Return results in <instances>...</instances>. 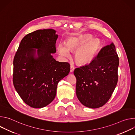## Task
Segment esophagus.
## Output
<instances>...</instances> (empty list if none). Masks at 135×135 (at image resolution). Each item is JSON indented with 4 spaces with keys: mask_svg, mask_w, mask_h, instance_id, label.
<instances>
[{
    "mask_svg": "<svg viewBox=\"0 0 135 135\" xmlns=\"http://www.w3.org/2000/svg\"><path fill=\"white\" fill-rule=\"evenodd\" d=\"M74 69H75V67L74 65H70V72H73L74 70Z\"/></svg>",
    "mask_w": 135,
    "mask_h": 135,
    "instance_id": "esophagus-1",
    "label": "esophagus"
}]
</instances>
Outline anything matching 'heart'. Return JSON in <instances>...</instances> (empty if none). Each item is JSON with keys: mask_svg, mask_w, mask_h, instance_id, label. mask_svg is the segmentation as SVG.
I'll use <instances>...</instances> for the list:
<instances>
[{"mask_svg": "<svg viewBox=\"0 0 135 135\" xmlns=\"http://www.w3.org/2000/svg\"><path fill=\"white\" fill-rule=\"evenodd\" d=\"M91 38V37L90 36L73 38L68 40L66 44H59L57 47L58 52L62 56L69 57L70 54L69 51H73L78 49L75 54L76 61L81 64H89L93 60L101 46V42L99 39H93L89 41Z\"/></svg>", "mask_w": 135, "mask_h": 135, "instance_id": "1", "label": "heart"}]
</instances>
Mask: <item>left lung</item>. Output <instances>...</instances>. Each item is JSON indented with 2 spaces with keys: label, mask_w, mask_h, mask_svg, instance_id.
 Segmentation results:
<instances>
[{
  "label": "left lung",
  "mask_w": 135,
  "mask_h": 135,
  "mask_svg": "<svg viewBox=\"0 0 135 135\" xmlns=\"http://www.w3.org/2000/svg\"><path fill=\"white\" fill-rule=\"evenodd\" d=\"M119 56L113 43L103 47L89 64L77 68L76 92L85 106L97 108L110 99L118 80Z\"/></svg>",
  "instance_id": "obj_1"
}]
</instances>
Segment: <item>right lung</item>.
Masks as SVG:
<instances>
[{
    "instance_id": "1",
    "label": "right lung",
    "mask_w": 135,
    "mask_h": 135,
    "mask_svg": "<svg viewBox=\"0 0 135 135\" xmlns=\"http://www.w3.org/2000/svg\"><path fill=\"white\" fill-rule=\"evenodd\" d=\"M50 29L38 30L25 36L13 60V82L23 101L40 108L54 99L58 82L70 71L68 62L56 61L51 53L56 52L58 35ZM37 48V56H35Z\"/></svg>"
}]
</instances>
